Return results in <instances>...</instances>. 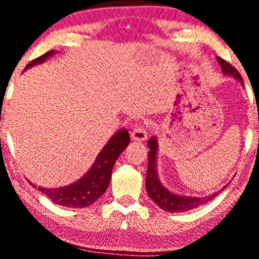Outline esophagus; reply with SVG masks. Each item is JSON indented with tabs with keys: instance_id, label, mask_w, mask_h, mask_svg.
<instances>
[{
	"instance_id": "1",
	"label": "esophagus",
	"mask_w": 259,
	"mask_h": 259,
	"mask_svg": "<svg viewBox=\"0 0 259 259\" xmlns=\"http://www.w3.org/2000/svg\"><path fill=\"white\" fill-rule=\"evenodd\" d=\"M132 138L135 141H145L147 139V132L144 126L136 125L132 132Z\"/></svg>"
}]
</instances>
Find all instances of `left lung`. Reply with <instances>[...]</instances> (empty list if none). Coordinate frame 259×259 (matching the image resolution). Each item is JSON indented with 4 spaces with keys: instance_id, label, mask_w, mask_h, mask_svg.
<instances>
[{
    "instance_id": "8db88e82",
    "label": "left lung",
    "mask_w": 259,
    "mask_h": 259,
    "mask_svg": "<svg viewBox=\"0 0 259 259\" xmlns=\"http://www.w3.org/2000/svg\"><path fill=\"white\" fill-rule=\"evenodd\" d=\"M217 61L219 62L222 67V72L225 75H230L239 80L243 85V80L240 75V73L236 69L228 63L227 61L221 57H217ZM147 146L150 148L148 151V165H147V177H146V190L147 194L151 197L154 203L157 206L162 208V209L167 210L170 213H180V212H186V210L194 209L198 206L207 203L210 200L215 197L217 195H219V192L223 191V189H225V186L223 187L219 191L213 192L212 195L204 196V197H192V196H181L177 195L174 192L169 191L167 187L162 185L160 183L158 173H157V152H158V142H157V138L153 136L147 141Z\"/></svg>"
}]
</instances>
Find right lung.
Instances as JSON below:
<instances>
[{"instance_id":"obj_1","label":"right lung","mask_w":259,"mask_h":259,"mask_svg":"<svg viewBox=\"0 0 259 259\" xmlns=\"http://www.w3.org/2000/svg\"><path fill=\"white\" fill-rule=\"evenodd\" d=\"M55 53V50L46 52L45 55L31 61L26 65L25 69H29L36 64H41ZM129 142V133L126 129L121 127L108 140V142L101 150L88 173L82 175L79 180L63 187L47 189V187L38 186L37 190L46 195L53 203L58 204V206L69 208H85L91 206L95 201L99 200L101 196L106 192L109 181H111L112 170L115 160L125 150ZM30 184L34 187H36V185H34L32 183Z\"/></svg>"}]
</instances>
